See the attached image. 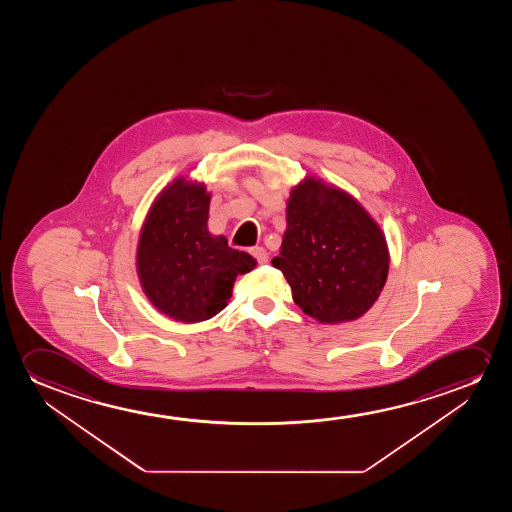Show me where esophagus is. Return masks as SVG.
<instances>
[{
  "instance_id": "obj_1",
  "label": "esophagus",
  "mask_w": 512,
  "mask_h": 512,
  "mask_svg": "<svg viewBox=\"0 0 512 512\" xmlns=\"http://www.w3.org/2000/svg\"><path fill=\"white\" fill-rule=\"evenodd\" d=\"M252 255L257 259L259 264H267V260H269L266 248H262V246H255V248H252Z\"/></svg>"
}]
</instances>
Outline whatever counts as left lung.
<instances>
[{
	"instance_id": "1",
	"label": "left lung",
	"mask_w": 512,
	"mask_h": 512,
	"mask_svg": "<svg viewBox=\"0 0 512 512\" xmlns=\"http://www.w3.org/2000/svg\"><path fill=\"white\" fill-rule=\"evenodd\" d=\"M388 264L385 234L357 199L313 176L292 189L273 266L306 315L322 323L357 320L378 301Z\"/></svg>"
}]
</instances>
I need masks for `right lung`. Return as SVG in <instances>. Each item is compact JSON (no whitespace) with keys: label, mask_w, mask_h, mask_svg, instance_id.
I'll use <instances>...</instances> for the list:
<instances>
[{"label":"right lung","mask_w":512,"mask_h":512,"mask_svg":"<svg viewBox=\"0 0 512 512\" xmlns=\"http://www.w3.org/2000/svg\"><path fill=\"white\" fill-rule=\"evenodd\" d=\"M210 194L204 183L176 178L157 196L141 229L136 269L141 287L176 322L210 320L227 306L238 274L257 262L208 231Z\"/></svg>","instance_id":"1"}]
</instances>
